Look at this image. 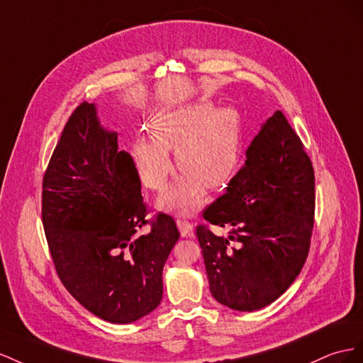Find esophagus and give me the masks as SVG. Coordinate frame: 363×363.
I'll list each match as a JSON object with an SVG mask.
<instances>
[{
    "instance_id": "esophagus-1",
    "label": "esophagus",
    "mask_w": 363,
    "mask_h": 363,
    "mask_svg": "<svg viewBox=\"0 0 363 363\" xmlns=\"http://www.w3.org/2000/svg\"><path fill=\"white\" fill-rule=\"evenodd\" d=\"M176 225H178L179 233H181L182 237H189L193 233V225L190 222H187V220L178 219V220H176Z\"/></svg>"
}]
</instances>
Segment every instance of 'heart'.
Returning <instances> with one entry per match:
<instances>
[{
	"label": "heart",
	"mask_w": 363,
	"mask_h": 363,
	"mask_svg": "<svg viewBox=\"0 0 363 363\" xmlns=\"http://www.w3.org/2000/svg\"><path fill=\"white\" fill-rule=\"evenodd\" d=\"M152 137H138L130 155L140 181L160 190L172 173L169 150L182 173L158 198L165 211L187 213L203 201L205 187L222 189L239 167L242 118L233 106L214 108L213 103H194L155 113Z\"/></svg>",
	"instance_id": "1"
}]
</instances>
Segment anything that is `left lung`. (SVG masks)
Returning a JSON list of instances; mask_svg holds the SVG:
<instances>
[{
	"label": "left lung",
	"mask_w": 363,
	"mask_h": 363,
	"mask_svg": "<svg viewBox=\"0 0 363 363\" xmlns=\"http://www.w3.org/2000/svg\"><path fill=\"white\" fill-rule=\"evenodd\" d=\"M313 214L312 162L277 111L251 141L226 193L203 211L206 222L230 233L196 230L216 301L254 312L281 296L306 263Z\"/></svg>",
	"instance_id": "8db88e82"
}]
</instances>
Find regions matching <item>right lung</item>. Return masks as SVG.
Listing matches in <instances>:
<instances>
[{"instance_id":"1","label":"right lung","mask_w":363,"mask_h":363,"mask_svg":"<svg viewBox=\"0 0 363 363\" xmlns=\"http://www.w3.org/2000/svg\"><path fill=\"white\" fill-rule=\"evenodd\" d=\"M135 165L101 126L94 103L72 112L43 184V222L60 281L92 315L130 324L162 299V269L179 239L160 213L147 234Z\"/></svg>"}]
</instances>
